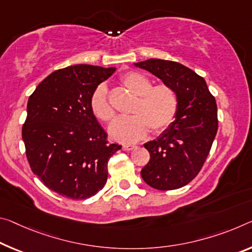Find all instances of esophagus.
I'll return each mask as SVG.
<instances>
[{
  "label": "esophagus",
  "mask_w": 252,
  "mask_h": 252,
  "mask_svg": "<svg viewBox=\"0 0 252 252\" xmlns=\"http://www.w3.org/2000/svg\"><path fill=\"white\" fill-rule=\"evenodd\" d=\"M135 148H137V146L135 145H123L122 146V149L125 151H131V150L135 149Z\"/></svg>",
  "instance_id": "esophagus-1"
}]
</instances>
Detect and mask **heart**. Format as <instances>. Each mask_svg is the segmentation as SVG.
<instances>
[{"label": "heart", "instance_id": "obj_1", "mask_svg": "<svg viewBox=\"0 0 252 252\" xmlns=\"http://www.w3.org/2000/svg\"><path fill=\"white\" fill-rule=\"evenodd\" d=\"M120 82L135 97L129 118H120L110 126V135L119 142H134L145 137L148 129L154 133L166 130L176 118L178 98L176 92L167 84H156L141 73L130 71ZM90 109L102 122H111L115 111L107 98L106 89L97 86L90 98Z\"/></svg>", "mask_w": 252, "mask_h": 252}]
</instances>
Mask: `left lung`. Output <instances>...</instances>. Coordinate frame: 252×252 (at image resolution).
<instances>
[{
    "label": "left lung",
    "mask_w": 252,
    "mask_h": 252,
    "mask_svg": "<svg viewBox=\"0 0 252 252\" xmlns=\"http://www.w3.org/2000/svg\"><path fill=\"white\" fill-rule=\"evenodd\" d=\"M173 87L178 98L175 121L156 140L145 143L150 160L141 170L148 185L177 189L197 176L218 132V106L204 78L182 63L148 59L134 63Z\"/></svg>",
    "instance_id": "8db88e82"
}]
</instances>
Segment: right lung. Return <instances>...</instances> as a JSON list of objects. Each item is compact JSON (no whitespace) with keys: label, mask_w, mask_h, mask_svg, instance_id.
<instances>
[{"label":"right lung","mask_w":252,"mask_h":252,"mask_svg":"<svg viewBox=\"0 0 252 252\" xmlns=\"http://www.w3.org/2000/svg\"><path fill=\"white\" fill-rule=\"evenodd\" d=\"M115 71L92 65L58 69L30 95L22 139L30 168L50 190L85 199L104 187L107 161L121 146L90 109L95 89Z\"/></svg>","instance_id":"1"}]
</instances>
